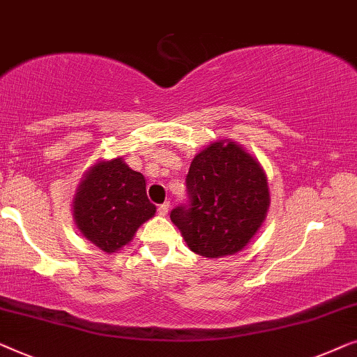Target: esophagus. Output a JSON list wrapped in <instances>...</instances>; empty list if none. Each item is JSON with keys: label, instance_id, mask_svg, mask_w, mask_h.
I'll list each match as a JSON object with an SVG mask.
<instances>
[{"label": "esophagus", "instance_id": "obj_1", "mask_svg": "<svg viewBox=\"0 0 357 357\" xmlns=\"http://www.w3.org/2000/svg\"><path fill=\"white\" fill-rule=\"evenodd\" d=\"M168 212H169V204L168 202L167 204H162L158 207V215H160V217H167Z\"/></svg>", "mask_w": 357, "mask_h": 357}]
</instances>
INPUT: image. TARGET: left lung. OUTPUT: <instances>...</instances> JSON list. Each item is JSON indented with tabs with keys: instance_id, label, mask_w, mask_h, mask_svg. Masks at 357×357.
<instances>
[{
	"instance_id": "obj_1",
	"label": "left lung",
	"mask_w": 357,
	"mask_h": 357,
	"mask_svg": "<svg viewBox=\"0 0 357 357\" xmlns=\"http://www.w3.org/2000/svg\"><path fill=\"white\" fill-rule=\"evenodd\" d=\"M185 185L189 205L176 207L169 217L189 249L204 257L238 254L267 217V174L257 158L229 139L195 155Z\"/></svg>"
}]
</instances>
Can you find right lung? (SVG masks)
Wrapping results in <instances>:
<instances>
[{
	"instance_id": "1",
	"label": "right lung",
	"mask_w": 357,
	"mask_h": 357,
	"mask_svg": "<svg viewBox=\"0 0 357 357\" xmlns=\"http://www.w3.org/2000/svg\"><path fill=\"white\" fill-rule=\"evenodd\" d=\"M155 212L157 207L147 197L142 173L130 169L121 157L92 165L73 200L77 229L107 254L129 244L140 225Z\"/></svg>"
}]
</instances>
